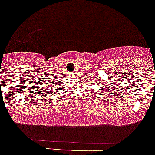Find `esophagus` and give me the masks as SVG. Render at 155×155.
I'll list each match as a JSON object with an SVG mask.
<instances>
[{"mask_svg":"<svg viewBox=\"0 0 155 155\" xmlns=\"http://www.w3.org/2000/svg\"><path fill=\"white\" fill-rule=\"evenodd\" d=\"M71 77H74V74H71Z\"/></svg>","mask_w":155,"mask_h":155,"instance_id":"obj_1","label":"esophagus"}]
</instances>
